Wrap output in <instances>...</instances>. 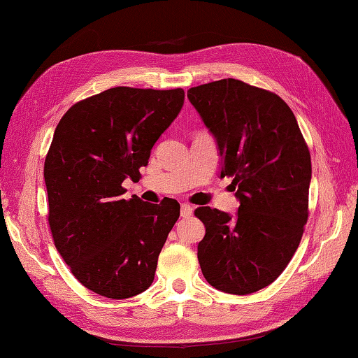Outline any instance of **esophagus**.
Masks as SVG:
<instances>
[{
    "mask_svg": "<svg viewBox=\"0 0 358 358\" xmlns=\"http://www.w3.org/2000/svg\"><path fill=\"white\" fill-rule=\"evenodd\" d=\"M193 215V207L188 206V203H182L180 206V216L182 217H189Z\"/></svg>",
    "mask_w": 358,
    "mask_h": 358,
    "instance_id": "1",
    "label": "esophagus"
}]
</instances>
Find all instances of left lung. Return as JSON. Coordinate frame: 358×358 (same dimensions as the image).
I'll list each match as a JSON object with an SVG mask.
<instances>
[{
  "label": "left lung",
  "mask_w": 358,
  "mask_h": 358,
  "mask_svg": "<svg viewBox=\"0 0 358 358\" xmlns=\"http://www.w3.org/2000/svg\"><path fill=\"white\" fill-rule=\"evenodd\" d=\"M220 150L221 178H233L235 216L210 207L198 259L217 290L249 295L272 284L294 257L309 216L310 152L292 109L280 96L241 80L189 87Z\"/></svg>",
  "instance_id": "obj_1"
}]
</instances>
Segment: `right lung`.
Masks as SVG:
<instances>
[{
    "label": "right lung",
    "instance_id": "add662e5",
    "mask_svg": "<svg viewBox=\"0 0 358 358\" xmlns=\"http://www.w3.org/2000/svg\"><path fill=\"white\" fill-rule=\"evenodd\" d=\"M184 90L117 86L71 106L45 160L48 221L72 275L96 294L123 300L147 290L179 217L174 199H123L151 148L178 117Z\"/></svg>",
    "mask_w": 358,
    "mask_h": 358
}]
</instances>
